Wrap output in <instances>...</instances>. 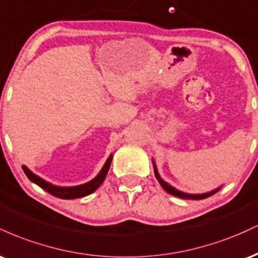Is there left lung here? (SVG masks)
Segmentation results:
<instances>
[{
    "label": "left lung",
    "instance_id": "1",
    "mask_svg": "<svg viewBox=\"0 0 258 258\" xmlns=\"http://www.w3.org/2000/svg\"><path fill=\"white\" fill-rule=\"evenodd\" d=\"M154 173H155V177H156V178H158V180L160 182V184H161L162 188H164L165 190H166L168 194L174 195V197L180 198V199H190V200H200V199H205V198H209L210 195H212V194L217 193V191L220 190V188H217V189H215V190L209 191V193H204V194H185V193H183V191L177 190V189H176V188H173L172 185H170V184H168V183L165 182V180L162 179L161 177L159 176L158 170H156L155 164H154Z\"/></svg>",
    "mask_w": 258,
    "mask_h": 258
}]
</instances>
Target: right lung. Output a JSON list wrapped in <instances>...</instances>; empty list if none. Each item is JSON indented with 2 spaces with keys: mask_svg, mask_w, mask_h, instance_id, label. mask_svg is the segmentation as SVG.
<instances>
[{
  "mask_svg": "<svg viewBox=\"0 0 258 258\" xmlns=\"http://www.w3.org/2000/svg\"><path fill=\"white\" fill-rule=\"evenodd\" d=\"M111 160H112V155L109 156V159L106 160L105 165L103 166L102 170H100V172L98 173V176H97L96 178L90 180L88 183H85V184L76 185V186H68V188L53 185L51 183L46 182V180L40 178V177L36 176L35 173H32L26 166H23V170H24L26 177H28L31 182H34L35 184L40 185L41 188L44 189L46 191H48L49 194L54 195V197L57 198H60V199H78V198L86 197V195H90L91 193H93V191L96 190V189L98 188L103 182H104L106 173H108L109 167H110Z\"/></svg>",
  "mask_w": 258,
  "mask_h": 258,
  "instance_id": "right-lung-1",
  "label": "right lung"
}]
</instances>
